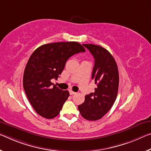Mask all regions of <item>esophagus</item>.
<instances>
[{
  "mask_svg": "<svg viewBox=\"0 0 151 151\" xmlns=\"http://www.w3.org/2000/svg\"><path fill=\"white\" fill-rule=\"evenodd\" d=\"M69 93H70V95H74V94H76V92H74L73 90H69Z\"/></svg>",
  "mask_w": 151,
  "mask_h": 151,
  "instance_id": "obj_1",
  "label": "esophagus"
}]
</instances>
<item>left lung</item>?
<instances>
[{"label":"left lung","instance_id":"1","mask_svg":"<svg viewBox=\"0 0 151 151\" xmlns=\"http://www.w3.org/2000/svg\"><path fill=\"white\" fill-rule=\"evenodd\" d=\"M83 45L95 59L92 78L97 87L94 93L85 95V101L78 108L85 119L95 121L106 115L116 101L119 86L118 68L114 57L104 47Z\"/></svg>","mask_w":151,"mask_h":151}]
</instances>
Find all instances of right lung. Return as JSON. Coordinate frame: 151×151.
Masks as SVG:
<instances>
[{
	"mask_svg": "<svg viewBox=\"0 0 151 151\" xmlns=\"http://www.w3.org/2000/svg\"><path fill=\"white\" fill-rule=\"evenodd\" d=\"M85 52L78 42H56L41 45L31 55L23 84L28 100L38 114L52 119L60 114L69 92L60 89L51 80L58 78L70 57Z\"/></svg>",
	"mask_w": 151,
	"mask_h": 151,
	"instance_id": "add662e5",
	"label": "right lung"
}]
</instances>
